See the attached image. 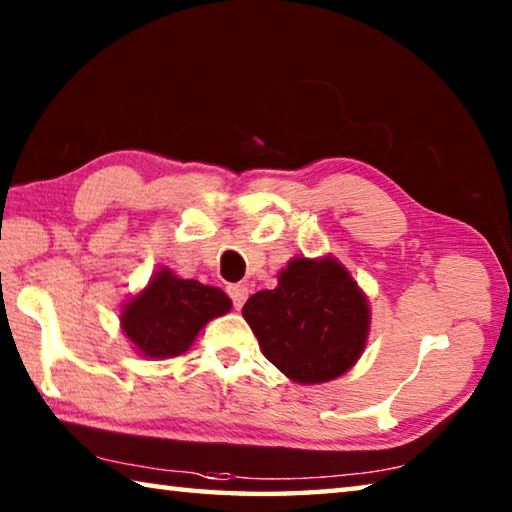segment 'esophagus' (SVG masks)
Returning <instances> with one entry per match:
<instances>
[{"instance_id":"obj_1","label":"esophagus","mask_w":512,"mask_h":512,"mask_svg":"<svg viewBox=\"0 0 512 512\" xmlns=\"http://www.w3.org/2000/svg\"><path fill=\"white\" fill-rule=\"evenodd\" d=\"M228 293H230V298H232V302H235L237 309L244 307V302L248 298V287H246V284H230Z\"/></svg>"}]
</instances>
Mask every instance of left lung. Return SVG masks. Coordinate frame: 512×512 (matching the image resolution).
<instances>
[{
    "mask_svg": "<svg viewBox=\"0 0 512 512\" xmlns=\"http://www.w3.org/2000/svg\"><path fill=\"white\" fill-rule=\"evenodd\" d=\"M273 366L296 384H325L366 350L368 296L339 259L293 257L277 287L257 291L241 309Z\"/></svg>",
    "mask_w": 512,
    "mask_h": 512,
    "instance_id": "obj_1",
    "label": "left lung"
}]
</instances>
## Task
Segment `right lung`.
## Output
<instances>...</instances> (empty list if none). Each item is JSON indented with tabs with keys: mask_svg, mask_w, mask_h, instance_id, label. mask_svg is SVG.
<instances>
[{
	"mask_svg": "<svg viewBox=\"0 0 512 512\" xmlns=\"http://www.w3.org/2000/svg\"><path fill=\"white\" fill-rule=\"evenodd\" d=\"M232 309L228 293L160 268L146 287L121 307V332L144 359H169L192 348L210 320Z\"/></svg>",
	"mask_w": 512,
	"mask_h": 512,
	"instance_id": "obj_1",
	"label": "right lung"
}]
</instances>
